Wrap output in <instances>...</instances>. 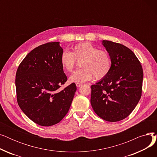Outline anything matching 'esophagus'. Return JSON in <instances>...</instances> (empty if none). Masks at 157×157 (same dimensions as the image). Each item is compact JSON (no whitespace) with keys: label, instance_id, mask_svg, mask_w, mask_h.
<instances>
[{"label":"esophagus","instance_id":"1","mask_svg":"<svg viewBox=\"0 0 157 157\" xmlns=\"http://www.w3.org/2000/svg\"><path fill=\"white\" fill-rule=\"evenodd\" d=\"M81 85H82V83H76V85L77 87H80L81 86Z\"/></svg>","mask_w":157,"mask_h":157}]
</instances>
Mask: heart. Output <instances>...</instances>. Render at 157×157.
Here are the masks:
<instances>
[{
  "label": "heart",
  "mask_w": 157,
  "mask_h": 157,
  "mask_svg": "<svg viewBox=\"0 0 157 157\" xmlns=\"http://www.w3.org/2000/svg\"><path fill=\"white\" fill-rule=\"evenodd\" d=\"M77 60H81L82 67L74 72L69 78L72 83H83L92 79L105 78L110 71L111 60L108 53L99 50L89 43L76 44L72 52L65 49L60 56V63L63 69L67 72H72L76 67Z\"/></svg>",
  "instance_id": "obj_1"
}]
</instances>
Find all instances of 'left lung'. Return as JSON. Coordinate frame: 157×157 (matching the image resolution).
<instances>
[{
  "label": "left lung",
  "instance_id": "obj_1",
  "mask_svg": "<svg viewBox=\"0 0 157 157\" xmlns=\"http://www.w3.org/2000/svg\"><path fill=\"white\" fill-rule=\"evenodd\" d=\"M111 60L109 72L91 86L90 102L103 120L116 122L127 118L141 97L143 67L136 55L124 45L102 40Z\"/></svg>",
  "mask_w": 157,
  "mask_h": 157
}]
</instances>
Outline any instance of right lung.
<instances>
[{"mask_svg":"<svg viewBox=\"0 0 157 157\" xmlns=\"http://www.w3.org/2000/svg\"><path fill=\"white\" fill-rule=\"evenodd\" d=\"M62 52L59 42L40 45L28 53L16 71L18 104L28 118L41 126L60 122L76 91L74 83L60 88L67 80L60 63Z\"/></svg>","mask_w":157,"mask_h":157,"instance_id":"obj_1","label":"right lung"}]
</instances>
